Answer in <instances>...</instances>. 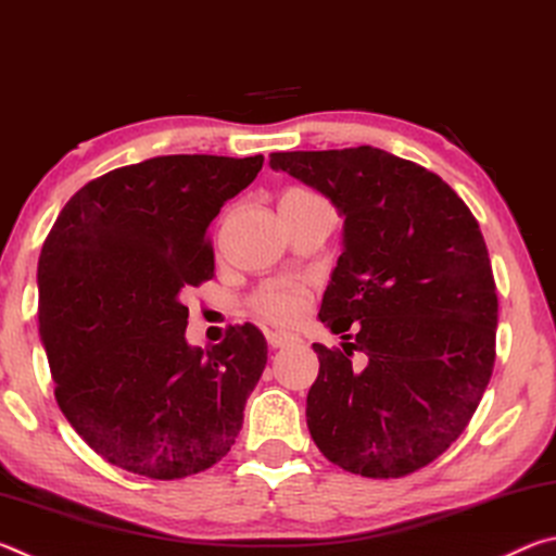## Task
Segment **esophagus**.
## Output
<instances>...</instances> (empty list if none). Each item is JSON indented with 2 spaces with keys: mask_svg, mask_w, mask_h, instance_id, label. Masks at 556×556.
I'll return each instance as SVG.
<instances>
[{
  "mask_svg": "<svg viewBox=\"0 0 556 556\" xmlns=\"http://www.w3.org/2000/svg\"><path fill=\"white\" fill-rule=\"evenodd\" d=\"M294 341H296L294 333H289V331H267V343L271 348H285Z\"/></svg>",
  "mask_w": 556,
  "mask_h": 556,
  "instance_id": "esophagus-1",
  "label": "esophagus"
}]
</instances>
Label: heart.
Listing matches in <instances>:
<instances>
[{
  "instance_id": "b5f03b06",
  "label": "heart",
  "mask_w": 556,
  "mask_h": 556,
  "mask_svg": "<svg viewBox=\"0 0 556 556\" xmlns=\"http://www.w3.org/2000/svg\"><path fill=\"white\" fill-rule=\"evenodd\" d=\"M291 193H308V191H289L287 195ZM304 306H306V289L289 279L267 281V285L257 291L255 299H252V308H255L260 316H265L269 321H277V324H287L291 318H296L301 312H304Z\"/></svg>"
}]
</instances>
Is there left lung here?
Masks as SVG:
<instances>
[{
	"label": "left lung",
	"mask_w": 556,
	"mask_h": 556,
	"mask_svg": "<svg viewBox=\"0 0 556 556\" xmlns=\"http://www.w3.org/2000/svg\"><path fill=\"white\" fill-rule=\"evenodd\" d=\"M269 166L343 218L318 312L343 351L314 343V444L351 473L407 476L454 444L491 380L497 294L481 228L446 181L382 149L279 152ZM353 350L369 355L363 371Z\"/></svg>",
	"instance_id": "obj_1"
}]
</instances>
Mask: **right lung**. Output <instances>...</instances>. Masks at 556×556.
<instances>
[{
	"instance_id": "add662e5",
	"label": "right lung",
	"mask_w": 556,
	"mask_h": 556,
	"mask_svg": "<svg viewBox=\"0 0 556 556\" xmlns=\"http://www.w3.org/2000/svg\"><path fill=\"white\" fill-rule=\"evenodd\" d=\"M265 156L172 154L80 188L39 257V333L55 400L112 466L174 481L211 468L242 429L267 365L255 326L188 345L181 291L213 277L208 225Z\"/></svg>"
}]
</instances>
